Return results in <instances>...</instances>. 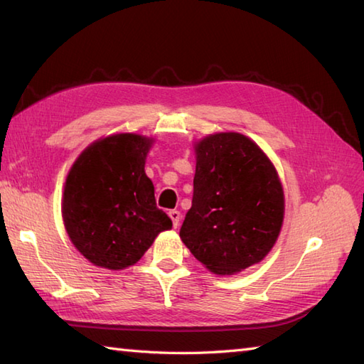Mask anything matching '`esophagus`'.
Masks as SVG:
<instances>
[{"mask_svg":"<svg viewBox=\"0 0 364 364\" xmlns=\"http://www.w3.org/2000/svg\"><path fill=\"white\" fill-rule=\"evenodd\" d=\"M168 218L172 219V222H173V227H175V228L180 227V220H181V214H180V211H176V210L168 211Z\"/></svg>","mask_w":364,"mask_h":364,"instance_id":"obj_1","label":"esophagus"}]
</instances>
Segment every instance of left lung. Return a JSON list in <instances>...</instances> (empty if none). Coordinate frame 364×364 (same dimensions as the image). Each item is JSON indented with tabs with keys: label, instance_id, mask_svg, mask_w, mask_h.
<instances>
[{
	"label": "left lung",
	"instance_id": "1",
	"mask_svg": "<svg viewBox=\"0 0 364 364\" xmlns=\"http://www.w3.org/2000/svg\"><path fill=\"white\" fill-rule=\"evenodd\" d=\"M194 150V196L180 237L210 272L233 275L264 259L277 242L282 181L267 154L241 133L210 134Z\"/></svg>",
	"mask_w": 364,
	"mask_h": 364
}]
</instances>
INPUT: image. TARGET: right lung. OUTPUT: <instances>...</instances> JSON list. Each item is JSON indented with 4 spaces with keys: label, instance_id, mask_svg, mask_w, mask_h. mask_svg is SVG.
<instances>
[{
    "label": "right lung",
    "instance_id": "1",
    "mask_svg": "<svg viewBox=\"0 0 364 364\" xmlns=\"http://www.w3.org/2000/svg\"><path fill=\"white\" fill-rule=\"evenodd\" d=\"M153 137L111 134L82 150L67 175L64 227L72 244L98 267L122 270L144 257L154 239L172 228L145 173Z\"/></svg>",
    "mask_w": 364,
    "mask_h": 364
}]
</instances>
